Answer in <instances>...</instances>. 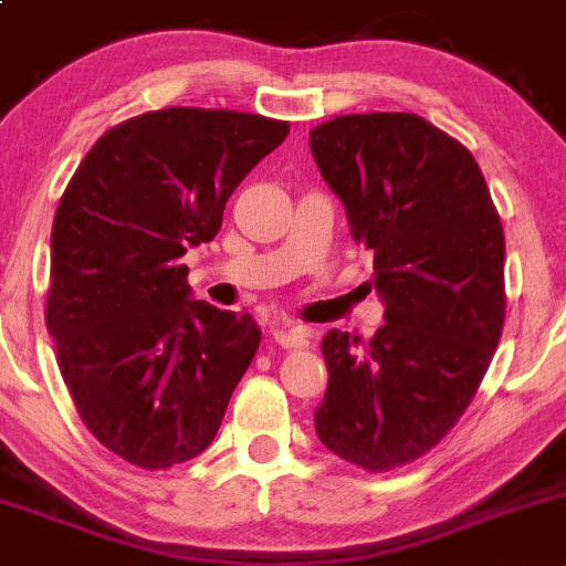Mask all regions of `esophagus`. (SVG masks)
<instances>
[{
    "label": "esophagus",
    "instance_id": "1",
    "mask_svg": "<svg viewBox=\"0 0 566 566\" xmlns=\"http://www.w3.org/2000/svg\"><path fill=\"white\" fill-rule=\"evenodd\" d=\"M271 334L279 345L293 347V350H301V347L310 345V331H306L304 325L287 323V319H273Z\"/></svg>",
    "mask_w": 566,
    "mask_h": 566
}]
</instances>
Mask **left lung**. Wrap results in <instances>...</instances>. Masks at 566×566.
I'll return each mask as SVG.
<instances>
[{
  "label": "left lung",
  "instance_id": "1",
  "mask_svg": "<svg viewBox=\"0 0 566 566\" xmlns=\"http://www.w3.org/2000/svg\"><path fill=\"white\" fill-rule=\"evenodd\" d=\"M386 323L323 339L317 438L367 471L430 452L476 394L504 328V230L471 153L424 117L345 114L310 134Z\"/></svg>",
  "mask_w": 566,
  "mask_h": 566
}]
</instances>
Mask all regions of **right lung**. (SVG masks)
I'll use <instances>...</instances> for the list:
<instances>
[{"label": "right lung", "instance_id": "1", "mask_svg": "<svg viewBox=\"0 0 566 566\" xmlns=\"http://www.w3.org/2000/svg\"><path fill=\"white\" fill-rule=\"evenodd\" d=\"M287 134L260 114L161 108L106 130L67 182L45 323L78 416L117 458L172 468L219 432L260 328L193 301L180 256L213 241L227 199Z\"/></svg>", "mask_w": 566, "mask_h": 566}]
</instances>
